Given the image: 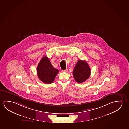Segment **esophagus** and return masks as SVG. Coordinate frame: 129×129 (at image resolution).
I'll return each mask as SVG.
<instances>
[{
    "instance_id": "obj_1",
    "label": "esophagus",
    "mask_w": 129,
    "mask_h": 129,
    "mask_svg": "<svg viewBox=\"0 0 129 129\" xmlns=\"http://www.w3.org/2000/svg\"><path fill=\"white\" fill-rule=\"evenodd\" d=\"M62 72H67V69H66L65 70H62Z\"/></svg>"
}]
</instances>
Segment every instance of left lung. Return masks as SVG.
Listing matches in <instances>:
<instances>
[{
    "label": "left lung",
    "instance_id": "left-lung-1",
    "mask_svg": "<svg viewBox=\"0 0 129 129\" xmlns=\"http://www.w3.org/2000/svg\"><path fill=\"white\" fill-rule=\"evenodd\" d=\"M90 72V69L87 63L85 61L79 60L74 68L73 74L76 82L81 83L89 78Z\"/></svg>",
    "mask_w": 129,
    "mask_h": 129
}]
</instances>
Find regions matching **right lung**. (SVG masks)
<instances>
[{
	"mask_svg": "<svg viewBox=\"0 0 129 129\" xmlns=\"http://www.w3.org/2000/svg\"><path fill=\"white\" fill-rule=\"evenodd\" d=\"M59 70L51 65V62L47 56L43 57L37 66V75L39 79L46 84L53 82Z\"/></svg>",
	"mask_w": 129,
	"mask_h": 129,
	"instance_id": "obj_1",
	"label": "right lung"
}]
</instances>
